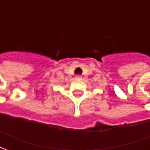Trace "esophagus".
I'll use <instances>...</instances> for the list:
<instances>
[{"label":"esophagus","instance_id":"obj_1","mask_svg":"<svg viewBox=\"0 0 150 150\" xmlns=\"http://www.w3.org/2000/svg\"><path fill=\"white\" fill-rule=\"evenodd\" d=\"M76 79L81 80V75H76Z\"/></svg>","mask_w":150,"mask_h":150}]
</instances>
